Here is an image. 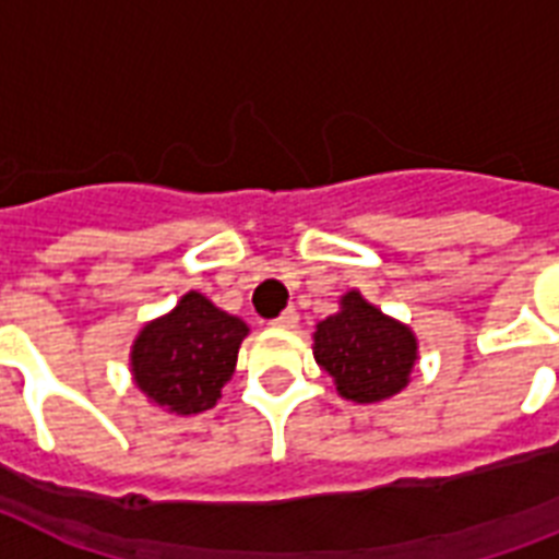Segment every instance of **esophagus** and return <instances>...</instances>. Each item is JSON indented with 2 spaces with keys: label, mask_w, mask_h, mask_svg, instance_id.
<instances>
[{
  "label": "esophagus",
  "mask_w": 559,
  "mask_h": 559,
  "mask_svg": "<svg viewBox=\"0 0 559 559\" xmlns=\"http://www.w3.org/2000/svg\"><path fill=\"white\" fill-rule=\"evenodd\" d=\"M297 320H300V314H297V309H285L280 318L274 320V326L280 329H294L297 326Z\"/></svg>",
  "instance_id": "34e87169"
}]
</instances>
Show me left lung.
I'll list each match as a JSON object with an SVG mask.
<instances>
[{
    "mask_svg": "<svg viewBox=\"0 0 559 559\" xmlns=\"http://www.w3.org/2000/svg\"><path fill=\"white\" fill-rule=\"evenodd\" d=\"M314 358L326 370L341 396L379 402L408 384L417 361V338L408 326L384 318L358 292L344 294L341 311L320 320Z\"/></svg>",
    "mask_w": 559,
    "mask_h": 559,
    "instance_id": "1",
    "label": "left lung"
}]
</instances>
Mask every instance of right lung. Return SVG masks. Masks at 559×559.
I'll list each match as a JSON object with an SVG mask.
<instances>
[{"instance_id": "add662e5", "label": "right lung", "mask_w": 559, "mask_h": 559, "mask_svg": "<svg viewBox=\"0 0 559 559\" xmlns=\"http://www.w3.org/2000/svg\"><path fill=\"white\" fill-rule=\"evenodd\" d=\"M248 323L189 292L166 318L142 329L133 344V379L142 393L175 414L212 408L236 370Z\"/></svg>"}]
</instances>
